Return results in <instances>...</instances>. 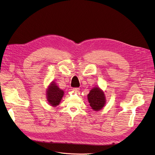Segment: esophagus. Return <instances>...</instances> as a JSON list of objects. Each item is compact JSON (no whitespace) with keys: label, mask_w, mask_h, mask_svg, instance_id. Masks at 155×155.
Listing matches in <instances>:
<instances>
[{"label":"esophagus","mask_w":155,"mask_h":155,"mask_svg":"<svg viewBox=\"0 0 155 155\" xmlns=\"http://www.w3.org/2000/svg\"><path fill=\"white\" fill-rule=\"evenodd\" d=\"M79 90H80V88H78V87H77V88H73V90L74 91H76V92L79 91Z\"/></svg>","instance_id":"1"}]
</instances>
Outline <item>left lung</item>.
<instances>
[{"instance_id": "obj_1", "label": "left lung", "mask_w": 155, "mask_h": 155, "mask_svg": "<svg viewBox=\"0 0 155 155\" xmlns=\"http://www.w3.org/2000/svg\"><path fill=\"white\" fill-rule=\"evenodd\" d=\"M88 100L90 106L95 111L101 110L106 103L104 92L98 87L91 89L88 95Z\"/></svg>"}]
</instances>
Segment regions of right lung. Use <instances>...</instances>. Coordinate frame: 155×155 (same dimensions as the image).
I'll return each mask as SVG.
<instances>
[{
    "mask_svg": "<svg viewBox=\"0 0 155 155\" xmlns=\"http://www.w3.org/2000/svg\"><path fill=\"white\" fill-rule=\"evenodd\" d=\"M64 94V91L60 89L55 83L52 82L47 90L48 101L51 106H56L59 104Z\"/></svg>",
    "mask_w": 155,
    "mask_h": 155,
    "instance_id": "1",
    "label": "right lung"
}]
</instances>
